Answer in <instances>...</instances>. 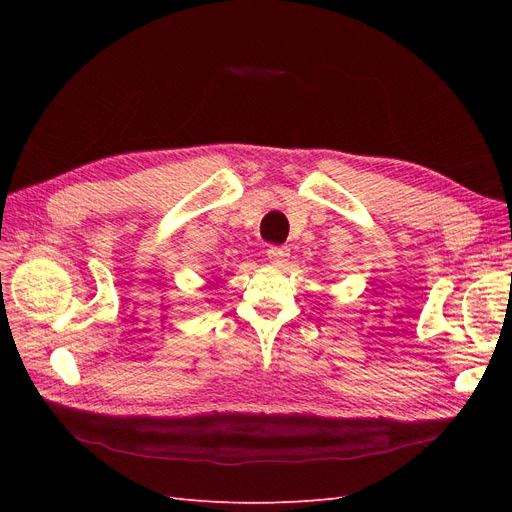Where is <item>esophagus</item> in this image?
I'll use <instances>...</instances> for the list:
<instances>
[{
    "mask_svg": "<svg viewBox=\"0 0 512 512\" xmlns=\"http://www.w3.org/2000/svg\"><path fill=\"white\" fill-rule=\"evenodd\" d=\"M267 256H269L273 267H284L290 258V250L286 245H273L267 250Z\"/></svg>",
    "mask_w": 512,
    "mask_h": 512,
    "instance_id": "obj_1",
    "label": "esophagus"
}]
</instances>
